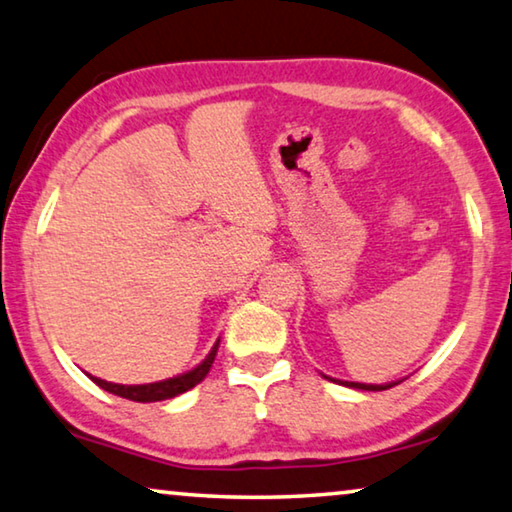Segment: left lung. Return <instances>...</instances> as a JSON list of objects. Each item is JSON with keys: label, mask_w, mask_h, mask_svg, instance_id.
Returning <instances> with one entry per match:
<instances>
[{"label": "left lung", "mask_w": 512, "mask_h": 512, "mask_svg": "<svg viewBox=\"0 0 512 512\" xmlns=\"http://www.w3.org/2000/svg\"><path fill=\"white\" fill-rule=\"evenodd\" d=\"M329 379V377H326ZM331 381H338V379H331ZM340 384L345 386H352V388H361V391H386V388H393L395 384H384V386H375V384H358V381H340Z\"/></svg>", "instance_id": "obj_1"}]
</instances>
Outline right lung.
Listing matches in <instances>:
<instances>
[{"mask_svg": "<svg viewBox=\"0 0 512 512\" xmlns=\"http://www.w3.org/2000/svg\"><path fill=\"white\" fill-rule=\"evenodd\" d=\"M218 342H216V345H213L209 356L204 358V361L197 365L195 370L186 372V375L165 379V381H156V384L124 386V384H112V381H105V379H98V377H91V375L89 377H91V381H94L96 386H101L103 391H108L112 395H119V398L133 400V402L167 400V398H174V395H181V393L190 391V388L200 384V381L209 375V370H211V365H213V358H216V352H218Z\"/></svg>", "mask_w": 512, "mask_h": 512, "instance_id": "obj_1", "label": "right lung"}]
</instances>
